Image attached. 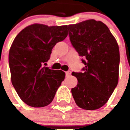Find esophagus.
Segmentation results:
<instances>
[{"mask_svg":"<svg viewBox=\"0 0 130 130\" xmlns=\"http://www.w3.org/2000/svg\"><path fill=\"white\" fill-rule=\"evenodd\" d=\"M71 76V71H67L66 72V77H70Z\"/></svg>","mask_w":130,"mask_h":130,"instance_id":"34e87169","label":"esophagus"}]
</instances>
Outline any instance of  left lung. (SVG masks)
Here are the masks:
<instances>
[{
	"label": "left lung",
	"instance_id": "8db88e82",
	"mask_svg": "<svg viewBox=\"0 0 130 130\" xmlns=\"http://www.w3.org/2000/svg\"><path fill=\"white\" fill-rule=\"evenodd\" d=\"M70 42L85 65L83 72H72L77 86L71 89L76 105L96 110L107 103L119 79V50L107 25L94 19L68 25Z\"/></svg>",
	"mask_w": 130,
	"mask_h": 130
}]
</instances>
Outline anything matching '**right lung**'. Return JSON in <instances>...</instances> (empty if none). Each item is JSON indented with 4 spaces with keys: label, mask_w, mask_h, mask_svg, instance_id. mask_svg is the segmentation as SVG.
<instances>
[{
    "label": "right lung",
    "mask_w": 130,
    "mask_h": 130,
    "mask_svg": "<svg viewBox=\"0 0 130 130\" xmlns=\"http://www.w3.org/2000/svg\"><path fill=\"white\" fill-rule=\"evenodd\" d=\"M67 36V25L36 23L21 30L13 40L9 54L11 82L20 99L30 107L49 105L65 79V72L44 65L53 47Z\"/></svg>",
    "instance_id": "1"
}]
</instances>
